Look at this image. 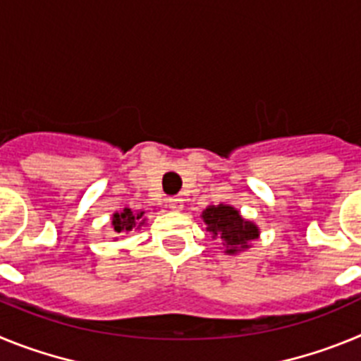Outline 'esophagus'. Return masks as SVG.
I'll return each instance as SVG.
<instances>
[{
  "instance_id": "esophagus-1",
  "label": "esophagus",
  "mask_w": 361,
  "mask_h": 361,
  "mask_svg": "<svg viewBox=\"0 0 361 361\" xmlns=\"http://www.w3.org/2000/svg\"><path fill=\"white\" fill-rule=\"evenodd\" d=\"M168 206H170L171 212H183L184 209V200L180 197H173V199L168 200Z\"/></svg>"
}]
</instances>
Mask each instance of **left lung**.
<instances>
[{
	"mask_svg": "<svg viewBox=\"0 0 361 361\" xmlns=\"http://www.w3.org/2000/svg\"><path fill=\"white\" fill-rule=\"evenodd\" d=\"M202 220L206 231L222 242L226 255H238L250 250L251 242L260 237V229L253 220L244 219L240 212L229 204L208 206L202 212Z\"/></svg>",
	"mask_w": 361,
	"mask_h": 361,
	"instance_id": "1",
	"label": "left lung"
}]
</instances>
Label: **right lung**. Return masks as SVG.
<instances>
[{
  "label": "right lung",
  "mask_w": 361,
  "mask_h": 361,
  "mask_svg": "<svg viewBox=\"0 0 361 361\" xmlns=\"http://www.w3.org/2000/svg\"><path fill=\"white\" fill-rule=\"evenodd\" d=\"M146 220L148 219L142 209L124 208L123 212H116L111 215V229L116 235H126L130 231H139L146 224Z\"/></svg>",
  "instance_id": "add662e5"
}]
</instances>
